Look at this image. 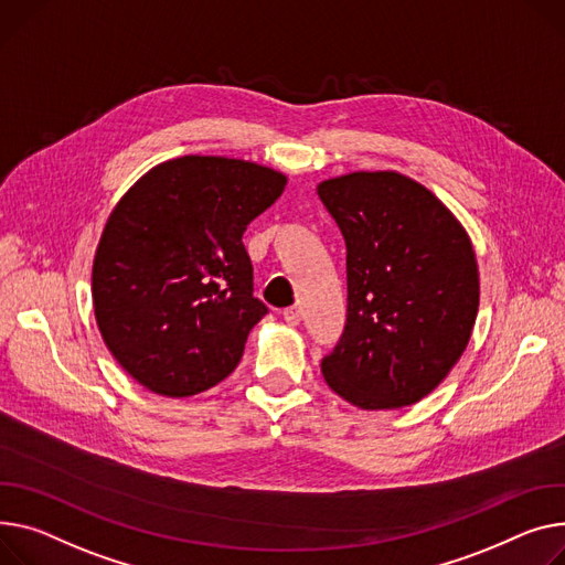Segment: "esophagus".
<instances>
[{
  "mask_svg": "<svg viewBox=\"0 0 565 565\" xmlns=\"http://www.w3.org/2000/svg\"><path fill=\"white\" fill-rule=\"evenodd\" d=\"M284 320H286L290 327L299 324V320H302V309H299L297 305H295V307H288V309H284Z\"/></svg>",
  "mask_w": 565,
  "mask_h": 565,
  "instance_id": "1",
  "label": "esophagus"
}]
</instances>
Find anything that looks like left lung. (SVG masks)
I'll return each instance as SVG.
<instances>
[{"instance_id":"obj_1","label":"left lung","mask_w":565,"mask_h":565,"mask_svg":"<svg viewBox=\"0 0 565 565\" xmlns=\"http://www.w3.org/2000/svg\"><path fill=\"white\" fill-rule=\"evenodd\" d=\"M318 195L348 247V322L322 377L365 411L416 404L470 341L479 311L472 243L431 191L393 170L327 179Z\"/></svg>"}]
</instances>
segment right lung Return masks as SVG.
I'll return each instance as SVG.
<instances>
[{
    "instance_id": "right-lung-1",
    "label": "right lung",
    "mask_w": 565,
    "mask_h": 565,
    "mask_svg": "<svg viewBox=\"0 0 565 565\" xmlns=\"http://www.w3.org/2000/svg\"><path fill=\"white\" fill-rule=\"evenodd\" d=\"M284 185L266 166L188 154L142 174L113 209L93 307L106 348L140 386L188 397L234 372L268 313L243 234Z\"/></svg>"
}]
</instances>
